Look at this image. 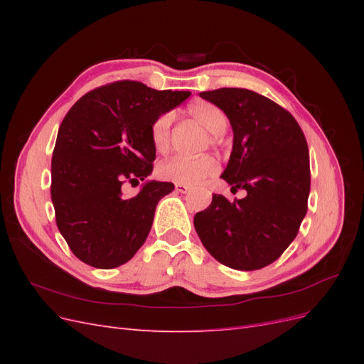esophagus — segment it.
<instances>
[{"mask_svg":"<svg viewBox=\"0 0 364 364\" xmlns=\"http://www.w3.org/2000/svg\"><path fill=\"white\" fill-rule=\"evenodd\" d=\"M176 191L181 193V194H186L190 191V186H185V185H176Z\"/></svg>","mask_w":364,"mask_h":364,"instance_id":"esophagus-1","label":"esophagus"}]
</instances>
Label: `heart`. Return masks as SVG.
<instances>
[{"instance_id": "heart-1", "label": "heart", "mask_w": 364, "mask_h": 364, "mask_svg": "<svg viewBox=\"0 0 364 364\" xmlns=\"http://www.w3.org/2000/svg\"><path fill=\"white\" fill-rule=\"evenodd\" d=\"M188 114L196 123H199L205 130L211 132L213 144H220L225 129L228 127V115L223 109L209 102H194L186 107ZM170 127L171 117L164 114L156 118L151 126V139L156 150L167 151L170 147ZM218 170V164L213 156L183 158L176 156L159 165L158 174L162 179L174 182L176 185L194 186L211 178Z\"/></svg>"}]
</instances>
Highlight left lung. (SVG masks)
Instances as JSON below:
<instances>
[{"label": "left lung", "mask_w": 364, "mask_h": 364, "mask_svg": "<svg viewBox=\"0 0 364 364\" xmlns=\"http://www.w3.org/2000/svg\"><path fill=\"white\" fill-rule=\"evenodd\" d=\"M223 109L234 132L223 174L245 199L214 194L194 228L205 249L235 270H258L290 246L306 214L310 155L304 132L284 107L241 87L200 92Z\"/></svg>", "instance_id": "left-lung-1"}]
</instances>
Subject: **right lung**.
<instances>
[{"mask_svg":"<svg viewBox=\"0 0 364 364\" xmlns=\"http://www.w3.org/2000/svg\"><path fill=\"white\" fill-rule=\"evenodd\" d=\"M191 95L121 80L85 94L59 127L51 159L56 223L74 255L95 269L127 262L144 245L171 182L146 181L156 147L151 126ZM144 180L126 198L122 183Z\"/></svg>","mask_w":364,"mask_h":364,"instance_id":"right-lung-1","label":"right lung"}]
</instances>
